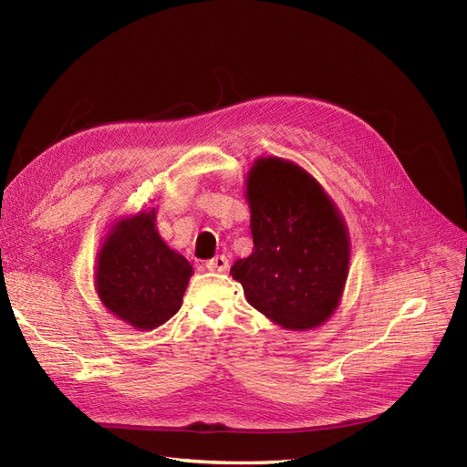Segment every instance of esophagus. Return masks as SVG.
Listing matches in <instances>:
<instances>
[{
	"label": "esophagus",
	"mask_w": 467,
	"mask_h": 467,
	"mask_svg": "<svg viewBox=\"0 0 467 467\" xmlns=\"http://www.w3.org/2000/svg\"><path fill=\"white\" fill-rule=\"evenodd\" d=\"M228 266H230L228 259H225L223 255H216L214 259L206 261V268L212 273H223V271H228Z\"/></svg>",
	"instance_id": "1"
}]
</instances>
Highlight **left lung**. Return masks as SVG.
I'll return each mask as SVG.
<instances>
[{"label": "left lung", "instance_id": "obj_1", "mask_svg": "<svg viewBox=\"0 0 467 467\" xmlns=\"http://www.w3.org/2000/svg\"><path fill=\"white\" fill-rule=\"evenodd\" d=\"M253 253L230 268L247 302L285 329H312L341 298L348 235L316 179L278 158L259 160L247 177Z\"/></svg>", "mask_w": 467, "mask_h": 467}]
</instances>
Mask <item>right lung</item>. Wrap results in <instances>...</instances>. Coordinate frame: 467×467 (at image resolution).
Masks as SVG:
<instances>
[{"label":"right lung","mask_w":467,"mask_h":467,"mask_svg":"<svg viewBox=\"0 0 467 467\" xmlns=\"http://www.w3.org/2000/svg\"><path fill=\"white\" fill-rule=\"evenodd\" d=\"M153 212L122 220L99 253V298L132 327L150 331L173 317L192 275L153 228Z\"/></svg>","instance_id":"add662e5"}]
</instances>
